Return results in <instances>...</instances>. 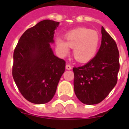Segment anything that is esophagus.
<instances>
[{
    "label": "esophagus",
    "mask_w": 129,
    "mask_h": 129,
    "mask_svg": "<svg viewBox=\"0 0 129 129\" xmlns=\"http://www.w3.org/2000/svg\"><path fill=\"white\" fill-rule=\"evenodd\" d=\"M66 68L67 70H72V66H71L70 64H67L66 66Z\"/></svg>",
    "instance_id": "obj_1"
}]
</instances>
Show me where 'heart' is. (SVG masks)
I'll use <instances>...</instances> for the list:
<instances>
[{"instance_id": "heart-1", "label": "heart", "mask_w": 129, "mask_h": 129, "mask_svg": "<svg viewBox=\"0 0 129 129\" xmlns=\"http://www.w3.org/2000/svg\"><path fill=\"white\" fill-rule=\"evenodd\" d=\"M100 35L96 31L80 27L69 31L66 40L57 37L55 40L56 48L61 56H66L73 48V55L78 61L86 63L96 55L100 43Z\"/></svg>"}]
</instances>
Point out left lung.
<instances>
[{"mask_svg": "<svg viewBox=\"0 0 129 129\" xmlns=\"http://www.w3.org/2000/svg\"><path fill=\"white\" fill-rule=\"evenodd\" d=\"M102 42L97 54L82 66L74 67V92L88 105L98 104L117 83L120 68L119 52L113 38L102 27Z\"/></svg>", "mask_w": 129, "mask_h": 129, "instance_id": "left-lung-1", "label": "left lung"}]
</instances>
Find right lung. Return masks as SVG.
<instances>
[{"instance_id": "right-lung-1", "label": "right lung", "mask_w": 129, "mask_h": 129, "mask_svg": "<svg viewBox=\"0 0 129 129\" xmlns=\"http://www.w3.org/2000/svg\"><path fill=\"white\" fill-rule=\"evenodd\" d=\"M59 23L43 20L19 39L13 53L12 74L19 92L34 104L49 102L65 72L66 61L54 55L55 30Z\"/></svg>"}]
</instances>
